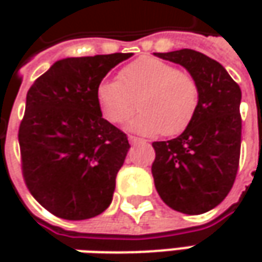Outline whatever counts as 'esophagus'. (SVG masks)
<instances>
[{"instance_id":"esophagus-1","label":"esophagus","mask_w":262,"mask_h":262,"mask_svg":"<svg viewBox=\"0 0 262 262\" xmlns=\"http://www.w3.org/2000/svg\"><path fill=\"white\" fill-rule=\"evenodd\" d=\"M128 140H129L131 144H146L147 143L146 140H143V138H140V137L136 136H129L128 137Z\"/></svg>"}]
</instances>
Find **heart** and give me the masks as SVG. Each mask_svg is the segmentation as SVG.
<instances>
[{"mask_svg": "<svg viewBox=\"0 0 262 262\" xmlns=\"http://www.w3.org/2000/svg\"><path fill=\"white\" fill-rule=\"evenodd\" d=\"M129 128L140 134L176 136L195 115L200 87L185 70L155 56H141L124 66L118 80H105L96 89V100L107 121L119 124L136 109Z\"/></svg>", "mask_w": 262, "mask_h": 262, "instance_id": "obj_1", "label": "heart"}]
</instances>
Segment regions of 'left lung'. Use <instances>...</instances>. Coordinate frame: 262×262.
<instances>
[{"instance_id":"obj_1","label":"left lung","mask_w":262,"mask_h":262,"mask_svg":"<svg viewBox=\"0 0 262 262\" xmlns=\"http://www.w3.org/2000/svg\"><path fill=\"white\" fill-rule=\"evenodd\" d=\"M155 55L185 67L200 87L195 115L185 131L151 144L156 153L151 165L155 186L172 210L203 214L226 198L236 179L241 87L222 64L194 49Z\"/></svg>"}]
</instances>
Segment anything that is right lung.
<instances>
[{
	"label": "right lung",
	"mask_w": 262,
	"mask_h": 262,
	"mask_svg": "<svg viewBox=\"0 0 262 262\" xmlns=\"http://www.w3.org/2000/svg\"><path fill=\"white\" fill-rule=\"evenodd\" d=\"M133 54L56 61L37 77L18 126L23 179L42 207L66 220H86L109 207L129 143L102 118L96 89Z\"/></svg>",
	"instance_id": "add662e5"
}]
</instances>
